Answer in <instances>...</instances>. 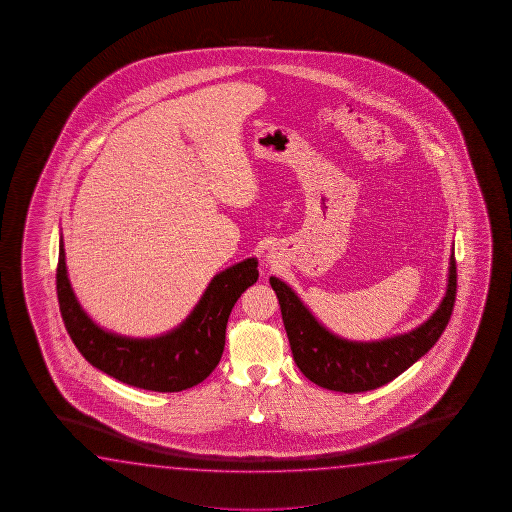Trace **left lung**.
Segmentation results:
<instances>
[{"label": "left lung", "instance_id": "8db88e82", "mask_svg": "<svg viewBox=\"0 0 512 512\" xmlns=\"http://www.w3.org/2000/svg\"><path fill=\"white\" fill-rule=\"evenodd\" d=\"M295 364L322 389L365 392L392 382L416 364L450 322L457 294V265L451 247L446 292L435 312L414 330L378 340H349L328 330L285 281L270 276Z\"/></svg>", "mask_w": 512, "mask_h": 512}]
</instances>
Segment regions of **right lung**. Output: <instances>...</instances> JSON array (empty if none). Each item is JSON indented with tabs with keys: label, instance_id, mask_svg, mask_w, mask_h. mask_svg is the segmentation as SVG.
I'll list each match as a JSON object with an SVG mask.
<instances>
[{
	"label": "right lung",
	"instance_id": "add662e5",
	"mask_svg": "<svg viewBox=\"0 0 512 512\" xmlns=\"http://www.w3.org/2000/svg\"><path fill=\"white\" fill-rule=\"evenodd\" d=\"M258 260L234 263L209 281L186 319L156 337H127L96 324L71 288L59 240L57 295L73 344L102 373L138 389L181 392L204 382L226 346L227 319L238 297L258 281Z\"/></svg>",
	"mask_w": 512,
	"mask_h": 512
}]
</instances>
